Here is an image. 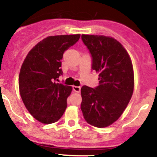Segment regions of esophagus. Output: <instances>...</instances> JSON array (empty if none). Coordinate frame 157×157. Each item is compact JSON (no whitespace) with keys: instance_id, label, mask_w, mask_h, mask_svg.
I'll return each mask as SVG.
<instances>
[{"instance_id":"obj_1","label":"esophagus","mask_w":157,"mask_h":157,"mask_svg":"<svg viewBox=\"0 0 157 157\" xmlns=\"http://www.w3.org/2000/svg\"><path fill=\"white\" fill-rule=\"evenodd\" d=\"M73 90L75 93H79L81 90V87L78 86H73Z\"/></svg>"}]
</instances>
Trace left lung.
I'll return each mask as SVG.
<instances>
[{"label": "left lung", "mask_w": 157, "mask_h": 157, "mask_svg": "<svg viewBox=\"0 0 157 157\" xmlns=\"http://www.w3.org/2000/svg\"><path fill=\"white\" fill-rule=\"evenodd\" d=\"M92 58V70L98 73V86L81 89V110L91 125L105 128L125 110L133 92V65L127 51L110 37L82 35Z\"/></svg>", "instance_id": "left-lung-1"}]
</instances>
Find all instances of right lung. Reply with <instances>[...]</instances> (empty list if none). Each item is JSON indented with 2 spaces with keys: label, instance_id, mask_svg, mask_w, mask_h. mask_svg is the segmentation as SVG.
I'll use <instances>...</instances> for the list:
<instances>
[{
  "label": "right lung",
  "instance_id": "right-lung-1",
  "mask_svg": "<svg viewBox=\"0 0 157 157\" xmlns=\"http://www.w3.org/2000/svg\"><path fill=\"white\" fill-rule=\"evenodd\" d=\"M79 38V34L47 37L29 51L23 63L18 79L21 96L40 122H56L66 110L72 87L57 82L63 74V54Z\"/></svg>",
  "mask_w": 157,
  "mask_h": 157
}]
</instances>
